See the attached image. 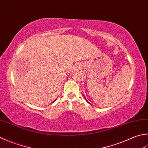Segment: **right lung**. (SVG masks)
<instances>
[{
  "mask_svg": "<svg viewBox=\"0 0 148 148\" xmlns=\"http://www.w3.org/2000/svg\"><path fill=\"white\" fill-rule=\"evenodd\" d=\"M54 101H53V102H54Z\"/></svg>",
  "mask_w": 148,
  "mask_h": 148,
  "instance_id": "add662e5",
  "label": "right lung"
}]
</instances>
